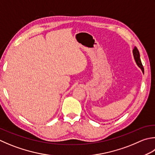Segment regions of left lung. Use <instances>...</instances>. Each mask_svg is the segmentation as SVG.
<instances>
[{
    "instance_id": "left-lung-1",
    "label": "left lung",
    "mask_w": 155,
    "mask_h": 155,
    "mask_svg": "<svg viewBox=\"0 0 155 155\" xmlns=\"http://www.w3.org/2000/svg\"><path fill=\"white\" fill-rule=\"evenodd\" d=\"M133 55H134V60H135L136 64H137V65L141 68L142 72L144 73V67H143V66H142V64L141 62L140 53H139V51L136 47H134V50H133Z\"/></svg>"
}]
</instances>
